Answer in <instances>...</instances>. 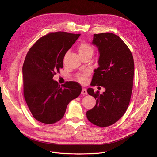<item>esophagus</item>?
<instances>
[{"mask_svg":"<svg viewBox=\"0 0 157 157\" xmlns=\"http://www.w3.org/2000/svg\"><path fill=\"white\" fill-rule=\"evenodd\" d=\"M81 94H82V95H87L88 93H87V91H86V88H82Z\"/></svg>","mask_w":157,"mask_h":157,"instance_id":"34e87169","label":"esophagus"}]
</instances>
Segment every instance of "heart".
I'll list each match as a JSON object with an SVG mask.
<instances>
[{
  "mask_svg": "<svg viewBox=\"0 0 157 157\" xmlns=\"http://www.w3.org/2000/svg\"><path fill=\"white\" fill-rule=\"evenodd\" d=\"M78 53L80 55L88 53V52H93L92 47L90 45H89L88 44L84 43V42H82V43H81L78 46ZM87 75H88V73L78 74L77 77L78 81H79L80 83H83V84L86 83L87 81Z\"/></svg>",
  "mask_w": 157,
  "mask_h": 157,
  "instance_id": "heart-1",
  "label": "heart"
}]
</instances>
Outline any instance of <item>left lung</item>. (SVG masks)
<instances>
[{
	"mask_svg": "<svg viewBox=\"0 0 157 157\" xmlns=\"http://www.w3.org/2000/svg\"><path fill=\"white\" fill-rule=\"evenodd\" d=\"M92 44L99 52V67L94 70L91 84L105 88L102 94L87 90L96 104L86 112L88 120L99 127L109 126L124 115L129 105L133 88L134 62L130 49L111 33L94 34Z\"/></svg>",
	"mask_w": 157,
	"mask_h": 157,
	"instance_id": "left-lung-1",
	"label": "left lung"
}]
</instances>
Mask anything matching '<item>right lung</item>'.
I'll return each instance as SVG.
<instances>
[{"label": "right lung", "mask_w": 157, "mask_h": 157, "mask_svg": "<svg viewBox=\"0 0 157 157\" xmlns=\"http://www.w3.org/2000/svg\"><path fill=\"white\" fill-rule=\"evenodd\" d=\"M66 32L50 33L38 40L23 63V94L36 120L54 124L62 118L67 105L79 96L82 88L73 81L60 86L53 79L63 68L64 56L80 36Z\"/></svg>", "instance_id": "add662e5"}]
</instances>
